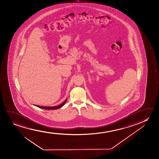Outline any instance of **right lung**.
I'll return each mask as SVG.
<instances>
[{
	"label": "right lung",
	"instance_id": "add662e5",
	"mask_svg": "<svg viewBox=\"0 0 159 159\" xmlns=\"http://www.w3.org/2000/svg\"><path fill=\"white\" fill-rule=\"evenodd\" d=\"M66 101H67V99L65 100L63 103H61V105L59 106H53V107H44V106H40L34 105L37 106L38 107L42 109H48V110H50V109H57L60 108L62 107V106L64 105V104L66 103Z\"/></svg>",
	"mask_w": 159,
	"mask_h": 159
}]
</instances>
